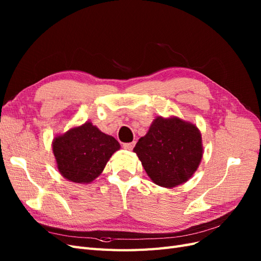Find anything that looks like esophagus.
I'll use <instances>...</instances> for the list:
<instances>
[{
    "label": "esophagus",
    "mask_w": 261,
    "mask_h": 261,
    "mask_svg": "<svg viewBox=\"0 0 261 261\" xmlns=\"http://www.w3.org/2000/svg\"><path fill=\"white\" fill-rule=\"evenodd\" d=\"M134 146H135V143H126V144H123V148L126 149V150H132L134 148Z\"/></svg>",
    "instance_id": "1"
}]
</instances>
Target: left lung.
<instances>
[{"instance_id": "1", "label": "left lung", "mask_w": 261, "mask_h": 261, "mask_svg": "<svg viewBox=\"0 0 261 261\" xmlns=\"http://www.w3.org/2000/svg\"><path fill=\"white\" fill-rule=\"evenodd\" d=\"M154 184L173 188L186 183L202 159L201 133L177 116H156L134 148Z\"/></svg>"}]
</instances>
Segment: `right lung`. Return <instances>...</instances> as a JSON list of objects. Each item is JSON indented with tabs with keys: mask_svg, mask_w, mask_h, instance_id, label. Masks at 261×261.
I'll return each instance as SVG.
<instances>
[{
	"mask_svg": "<svg viewBox=\"0 0 261 261\" xmlns=\"http://www.w3.org/2000/svg\"><path fill=\"white\" fill-rule=\"evenodd\" d=\"M120 148L114 137L102 133L91 122L69 128L52 141L60 174L78 184H89L96 179Z\"/></svg>",
	"mask_w": 261,
	"mask_h": 261,
	"instance_id": "add662e5",
	"label": "right lung"
}]
</instances>
